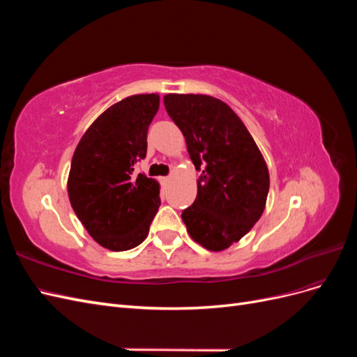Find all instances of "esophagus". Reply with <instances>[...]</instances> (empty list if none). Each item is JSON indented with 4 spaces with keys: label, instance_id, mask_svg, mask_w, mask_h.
Wrapping results in <instances>:
<instances>
[{
    "label": "esophagus",
    "instance_id": "esophagus-1",
    "mask_svg": "<svg viewBox=\"0 0 357 357\" xmlns=\"http://www.w3.org/2000/svg\"><path fill=\"white\" fill-rule=\"evenodd\" d=\"M160 183H162V186H167L169 183V177H160Z\"/></svg>",
    "mask_w": 357,
    "mask_h": 357
}]
</instances>
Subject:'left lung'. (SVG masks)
I'll return each mask as SVG.
<instances>
[{
    "label": "left lung",
    "instance_id": "left-lung-1",
    "mask_svg": "<svg viewBox=\"0 0 357 357\" xmlns=\"http://www.w3.org/2000/svg\"><path fill=\"white\" fill-rule=\"evenodd\" d=\"M167 113L185 135L197 180V199L181 213L193 241L210 252L238 243L265 210L266 162L231 107L210 95L168 93Z\"/></svg>",
    "mask_w": 357,
    "mask_h": 357
}]
</instances>
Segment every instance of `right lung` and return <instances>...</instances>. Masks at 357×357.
Returning a JSON list of instances; mask_svg holds the SVG:
<instances>
[{
  "mask_svg": "<svg viewBox=\"0 0 357 357\" xmlns=\"http://www.w3.org/2000/svg\"><path fill=\"white\" fill-rule=\"evenodd\" d=\"M158 109V93L126 96L95 119L74 150L67 181L71 207L92 238L112 252L142 244L159 210V183L134 174Z\"/></svg>",
  "mask_w": 357,
  "mask_h": 357,
  "instance_id": "obj_1",
  "label": "right lung"
}]
</instances>
